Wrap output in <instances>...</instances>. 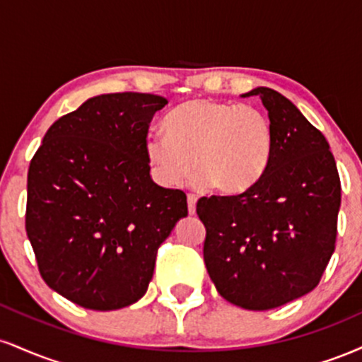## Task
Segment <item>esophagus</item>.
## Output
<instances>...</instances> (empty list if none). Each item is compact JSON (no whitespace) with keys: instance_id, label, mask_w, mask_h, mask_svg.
<instances>
[{"instance_id":"obj_1","label":"esophagus","mask_w":362,"mask_h":362,"mask_svg":"<svg viewBox=\"0 0 362 362\" xmlns=\"http://www.w3.org/2000/svg\"><path fill=\"white\" fill-rule=\"evenodd\" d=\"M195 204H197V197L192 194L187 195V207H189V214H195Z\"/></svg>"}]
</instances>
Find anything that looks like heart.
I'll return each mask as SVG.
<instances>
[{
	"label": "heart",
	"mask_w": 362,
	"mask_h": 362,
	"mask_svg": "<svg viewBox=\"0 0 362 362\" xmlns=\"http://www.w3.org/2000/svg\"><path fill=\"white\" fill-rule=\"evenodd\" d=\"M163 127L167 136L144 139V156L165 187L184 184L194 167L213 192L242 194L271 161L274 129L257 107L195 98L170 112Z\"/></svg>",
	"instance_id": "obj_1"
}]
</instances>
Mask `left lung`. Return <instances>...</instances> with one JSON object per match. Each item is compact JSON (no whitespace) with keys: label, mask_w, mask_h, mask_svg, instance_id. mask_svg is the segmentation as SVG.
I'll return each instance as SVG.
<instances>
[{"label":"left lung","mask_w":362,"mask_h":362,"mask_svg":"<svg viewBox=\"0 0 362 362\" xmlns=\"http://www.w3.org/2000/svg\"><path fill=\"white\" fill-rule=\"evenodd\" d=\"M274 129L269 167L238 195L197 202L204 262L226 301L272 310L313 291L335 250L340 178L325 136L279 91L259 86Z\"/></svg>","instance_id":"1"}]
</instances>
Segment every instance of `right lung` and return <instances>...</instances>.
Segmentation results:
<instances>
[{
	"label": "right lung",
	"instance_id": "add662e5",
	"mask_svg": "<svg viewBox=\"0 0 362 362\" xmlns=\"http://www.w3.org/2000/svg\"><path fill=\"white\" fill-rule=\"evenodd\" d=\"M168 100L107 93L49 127L27 178L25 228L42 279L88 310L139 301L187 195L149 175L144 139Z\"/></svg>",
	"mask_w": 362,
	"mask_h": 362
}]
</instances>
